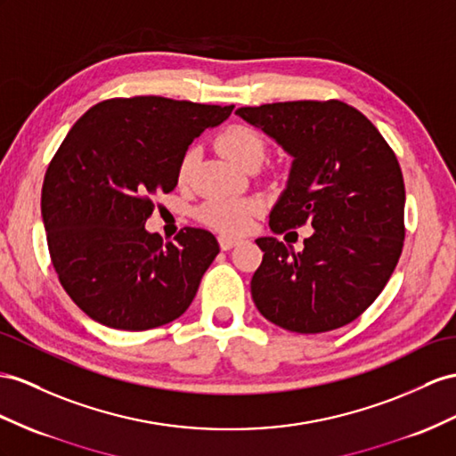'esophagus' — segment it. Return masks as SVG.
<instances>
[{
    "label": "esophagus",
    "instance_id": "esophagus-1",
    "mask_svg": "<svg viewBox=\"0 0 456 456\" xmlns=\"http://www.w3.org/2000/svg\"><path fill=\"white\" fill-rule=\"evenodd\" d=\"M217 240H219V247H221V250H231L232 247H237V244L240 242V239H237V237H229V235H221Z\"/></svg>",
    "mask_w": 456,
    "mask_h": 456
}]
</instances>
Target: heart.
<instances>
[{"label": "heart", "instance_id": "1", "mask_svg": "<svg viewBox=\"0 0 456 456\" xmlns=\"http://www.w3.org/2000/svg\"><path fill=\"white\" fill-rule=\"evenodd\" d=\"M217 148L231 163L244 169L250 163L264 159L265 144L262 136L250 126L235 125L225 128L217 138ZM196 166V150H186L179 163L177 177L181 183L189 181L191 173ZM260 212V202L252 198H229V200H209L206 202L198 216L206 225L214 227L229 235H239V232L248 231L252 225L254 216Z\"/></svg>", "mask_w": 456, "mask_h": 456}]
</instances>
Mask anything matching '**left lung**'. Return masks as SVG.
<instances>
[{
  "label": "left lung",
  "mask_w": 456,
  "mask_h": 456,
  "mask_svg": "<svg viewBox=\"0 0 456 456\" xmlns=\"http://www.w3.org/2000/svg\"><path fill=\"white\" fill-rule=\"evenodd\" d=\"M237 115L293 159L270 229H314L300 252L275 237L256 239L264 260L250 283L254 305L289 331L343 328L379 297L401 258L399 161L378 128L343 102L265 103Z\"/></svg>",
  "instance_id": "1"
}]
</instances>
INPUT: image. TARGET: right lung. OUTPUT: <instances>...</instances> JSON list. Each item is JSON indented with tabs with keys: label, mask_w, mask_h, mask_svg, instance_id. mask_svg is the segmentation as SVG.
I'll list each match as a JSON object with an SVG mask.
<instances>
[{
	"label": "right lung",
	"mask_w": 456,
	"mask_h": 456,
	"mask_svg": "<svg viewBox=\"0 0 456 456\" xmlns=\"http://www.w3.org/2000/svg\"><path fill=\"white\" fill-rule=\"evenodd\" d=\"M235 106L159 96L96 103L45 171L42 219L60 281L75 305L113 330L144 331L186 312L219 254L209 231L175 240L144 229L151 200L171 192L184 151Z\"/></svg>",
	"instance_id": "right-lung-1"
}]
</instances>
